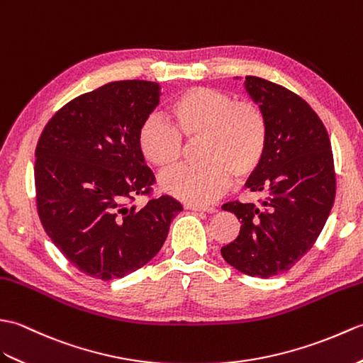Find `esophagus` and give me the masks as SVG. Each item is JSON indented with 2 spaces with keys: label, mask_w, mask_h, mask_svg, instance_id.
I'll list each match as a JSON object with an SVG mask.
<instances>
[{
  "label": "esophagus",
  "mask_w": 363,
  "mask_h": 363,
  "mask_svg": "<svg viewBox=\"0 0 363 363\" xmlns=\"http://www.w3.org/2000/svg\"><path fill=\"white\" fill-rule=\"evenodd\" d=\"M184 208L189 209V211H199V213H209L213 214L216 213V208L213 206H199V205H191V203H186L184 205Z\"/></svg>",
  "instance_id": "esophagus-1"
}]
</instances>
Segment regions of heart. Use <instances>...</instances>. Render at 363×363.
Wrapping results in <instances>:
<instances>
[{
  "label": "heart",
  "mask_w": 363,
  "mask_h": 363,
  "mask_svg": "<svg viewBox=\"0 0 363 363\" xmlns=\"http://www.w3.org/2000/svg\"><path fill=\"white\" fill-rule=\"evenodd\" d=\"M169 113L172 125L157 116L143 121L136 136L143 157L158 169H171L183 157L184 138L199 141L202 163L161 177L160 186L167 194L191 205L213 203L230 188L233 175L242 180L261 166L269 124L257 104L196 86L177 94Z\"/></svg>",
  "instance_id": "1"
}]
</instances>
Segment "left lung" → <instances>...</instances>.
<instances>
[{
    "instance_id": "left-lung-1",
    "label": "left lung",
    "mask_w": 363,
    "mask_h": 363,
    "mask_svg": "<svg viewBox=\"0 0 363 363\" xmlns=\"http://www.w3.org/2000/svg\"><path fill=\"white\" fill-rule=\"evenodd\" d=\"M244 85L269 124L262 163L245 183L264 199L222 206L235 213L240 231L220 253L245 275L270 278L300 261L323 230L335 197L334 160L326 128L308 102L261 77L247 76Z\"/></svg>"
}]
</instances>
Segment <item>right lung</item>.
<instances>
[{"mask_svg": "<svg viewBox=\"0 0 363 363\" xmlns=\"http://www.w3.org/2000/svg\"><path fill=\"white\" fill-rule=\"evenodd\" d=\"M161 86L121 80L77 96L43 128L35 149L40 220L63 256L88 277L118 279L163 247L183 206L171 196L138 208L154 172L138 147V128L158 106Z\"/></svg>", "mask_w": 363, "mask_h": 363, "instance_id": "1", "label": "right lung"}]
</instances>
